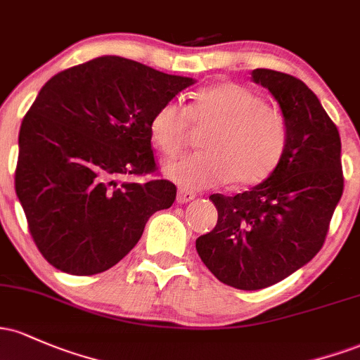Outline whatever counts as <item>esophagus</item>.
Segmentation results:
<instances>
[{"label": "esophagus", "mask_w": 360, "mask_h": 360, "mask_svg": "<svg viewBox=\"0 0 360 360\" xmlns=\"http://www.w3.org/2000/svg\"><path fill=\"white\" fill-rule=\"evenodd\" d=\"M195 198H196V195L193 191H188V189H179V191H177L176 201L179 205H184V203H189V201H193Z\"/></svg>", "instance_id": "esophagus-1"}]
</instances>
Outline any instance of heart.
<instances>
[{
    "label": "heart",
    "mask_w": 360,
    "mask_h": 360,
    "mask_svg": "<svg viewBox=\"0 0 360 360\" xmlns=\"http://www.w3.org/2000/svg\"><path fill=\"white\" fill-rule=\"evenodd\" d=\"M191 124L205 128L201 152L164 165L169 179L186 189H207L234 179L258 184L278 165L287 145V121L256 92L232 82L193 94L191 104H162L150 120V138L159 152L174 157L186 145Z\"/></svg>",
    "instance_id": "heart-1"
}]
</instances>
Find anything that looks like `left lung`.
<instances>
[{
  "label": "left lung",
  "mask_w": 360,
  "mask_h": 360,
  "mask_svg": "<svg viewBox=\"0 0 360 360\" xmlns=\"http://www.w3.org/2000/svg\"><path fill=\"white\" fill-rule=\"evenodd\" d=\"M287 121V145L275 171L250 191L212 195L215 229L196 251L220 282L259 290L297 271L318 255L343 193L342 143L319 98L299 78L252 70Z\"/></svg>",
  "instance_id": "obj_1"
}]
</instances>
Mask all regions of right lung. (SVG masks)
<instances>
[{
  "label": "right lung",
  "instance_id": "1",
  "mask_svg": "<svg viewBox=\"0 0 360 360\" xmlns=\"http://www.w3.org/2000/svg\"><path fill=\"white\" fill-rule=\"evenodd\" d=\"M195 84L120 56L54 75L23 117L15 191L42 256L71 275L121 262L155 212L176 200L171 181H120L155 171L150 120Z\"/></svg>",
  "mask_w": 360,
  "mask_h": 360
}]
</instances>
